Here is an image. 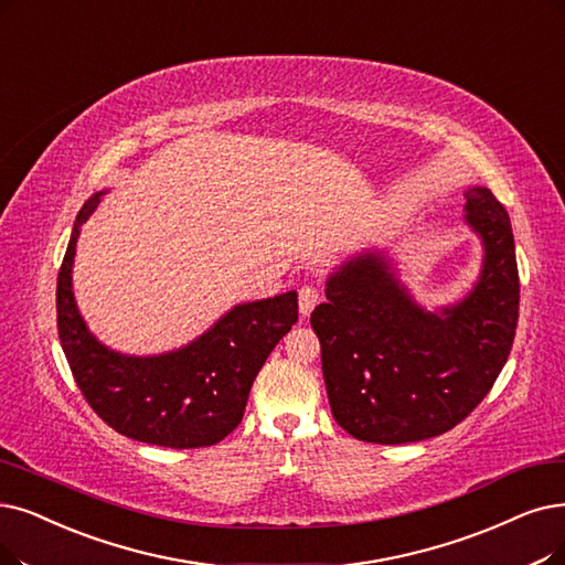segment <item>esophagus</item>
<instances>
[{"label": "esophagus", "instance_id": "obj_1", "mask_svg": "<svg viewBox=\"0 0 565 565\" xmlns=\"http://www.w3.org/2000/svg\"><path fill=\"white\" fill-rule=\"evenodd\" d=\"M320 301H322L320 289H315V287H310V285H306V287L299 289V310H301V315H310L312 308L318 306Z\"/></svg>", "mask_w": 565, "mask_h": 565}]
</instances>
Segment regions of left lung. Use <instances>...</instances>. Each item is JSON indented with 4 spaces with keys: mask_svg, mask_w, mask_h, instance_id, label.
I'll list each match as a JSON object with an SVG mask.
<instances>
[{
    "mask_svg": "<svg viewBox=\"0 0 565 565\" xmlns=\"http://www.w3.org/2000/svg\"><path fill=\"white\" fill-rule=\"evenodd\" d=\"M466 222L482 238L484 262L457 306L424 310L380 253L350 259L327 280L329 301L310 324L333 419L352 438L401 445L440 436L478 408L503 371L519 318L510 217L491 190L470 188Z\"/></svg>",
    "mask_w": 565,
    "mask_h": 565,
    "instance_id": "obj_1",
    "label": "left lung"
}]
</instances>
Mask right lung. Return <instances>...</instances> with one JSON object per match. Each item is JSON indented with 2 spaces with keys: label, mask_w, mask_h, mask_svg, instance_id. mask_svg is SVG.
Listing matches in <instances>:
<instances>
[{
  "label": "right lung",
  "mask_w": 565,
  "mask_h": 565,
  "mask_svg": "<svg viewBox=\"0 0 565 565\" xmlns=\"http://www.w3.org/2000/svg\"><path fill=\"white\" fill-rule=\"evenodd\" d=\"M102 194L83 204L57 276V333L76 385L89 408L131 440L171 449L211 447L241 424L266 356L297 324V291L241 303L175 352H113L87 331L72 289L81 224L93 215Z\"/></svg>",
  "instance_id": "add662e5"
}]
</instances>
